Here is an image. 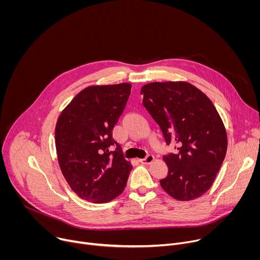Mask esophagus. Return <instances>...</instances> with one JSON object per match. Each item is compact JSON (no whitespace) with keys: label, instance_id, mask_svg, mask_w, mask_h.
<instances>
[{"label":"esophagus","instance_id":"34e87169","mask_svg":"<svg viewBox=\"0 0 260 260\" xmlns=\"http://www.w3.org/2000/svg\"><path fill=\"white\" fill-rule=\"evenodd\" d=\"M153 159H154V156L152 154H148L145 158L140 159V162L143 164V165H149L153 161Z\"/></svg>","mask_w":260,"mask_h":260}]
</instances>
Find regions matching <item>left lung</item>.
I'll use <instances>...</instances> for the list:
<instances>
[{"label": "left lung", "mask_w": 260, "mask_h": 260, "mask_svg": "<svg viewBox=\"0 0 260 260\" xmlns=\"http://www.w3.org/2000/svg\"><path fill=\"white\" fill-rule=\"evenodd\" d=\"M143 105L175 151L164 155V190L178 201L207 192L228 149L225 127L211 100L187 82H154L141 89Z\"/></svg>", "instance_id": "1"}]
</instances>
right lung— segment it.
Returning a JSON list of instances; mask_svg holds the SVG:
<instances>
[{
	"label": "right lung",
	"instance_id": "right-lung-1",
	"mask_svg": "<svg viewBox=\"0 0 260 260\" xmlns=\"http://www.w3.org/2000/svg\"><path fill=\"white\" fill-rule=\"evenodd\" d=\"M131 89L129 83L89 86L58 117L55 146L59 167L70 187L83 200L108 203L125 188L133 167L112 132Z\"/></svg>",
	"mask_w": 260,
	"mask_h": 260
}]
</instances>
